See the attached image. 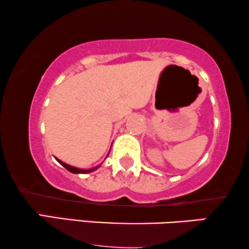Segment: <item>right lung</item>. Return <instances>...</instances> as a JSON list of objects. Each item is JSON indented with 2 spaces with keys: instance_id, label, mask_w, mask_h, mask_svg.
Wrapping results in <instances>:
<instances>
[{
  "instance_id": "1",
  "label": "right lung",
  "mask_w": 249,
  "mask_h": 249,
  "mask_svg": "<svg viewBox=\"0 0 249 249\" xmlns=\"http://www.w3.org/2000/svg\"><path fill=\"white\" fill-rule=\"evenodd\" d=\"M56 160H57V162H59L61 165H63L64 168H66V169L68 170V171H70L71 173H89V172H93V171H95V170L98 169V166H100V165H97V166H94V168H91V169L84 170V169L74 168V166H71V165H69V164H67V163H64V162H62V161H60L59 159H56Z\"/></svg>"
}]
</instances>
